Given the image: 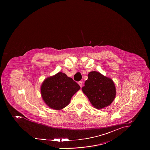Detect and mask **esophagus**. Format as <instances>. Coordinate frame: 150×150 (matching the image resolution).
I'll list each match as a JSON object with an SVG mask.
<instances>
[{"instance_id": "obj_1", "label": "esophagus", "mask_w": 150, "mask_h": 150, "mask_svg": "<svg viewBox=\"0 0 150 150\" xmlns=\"http://www.w3.org/2000/svg\"><path fill=\"white\" fill-rule=\"evenodd\" d=\"M78 84H79V85L80 86L81 88H82V86H83V82H82V81H79V82L78 83Z\"/></svg>"}]
</instances>
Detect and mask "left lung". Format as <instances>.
Segmentation results:
<instances>
[{
	"label": "left lung",
	"instance_id": "1",
	"mask_svg": "<svg viewBox=\"0 0 150 150\" xmlns=\"http://www.w3.org/2000/svg\"><path fill=\"white\" fill-rule=\"evenodd\" d=\"M88 77L82 91L92 105L99 110L110 105L116 95L112 80L96 71L89 72Z\"/></svg>",
	"mask_w": 150,
	"mask_h": 150
}]
</instances>
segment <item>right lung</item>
<instances>
[{
	"label": "right lung",
	"instance_id": "add662e5",
	"mask_svg": "<svg viewBox=\"0 0 150 150\" xmlns=\"http://www.w3.org/2000/svg\"><path fill=\"white\" fill-rule=\"evenodd\" d=\"M80 89L79 85L62 72L46 78L40 87L44 102L56 110L66 107L72 96Z\"/></svg>",
	"mask_w": 150,
	"mask_h": 150
}]
</instances>
